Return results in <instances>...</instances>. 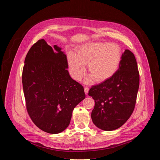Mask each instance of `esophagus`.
Returning a JSON list of instances; mask_svg holds the SVG:
<instances>
[{
  "label": "esophagus",
  "mask_w": 160,
  "mask_h": 160,
  "mask_svg": "<svg viewBox=\"0 0 160 160\" xmlns=\"http://www.w3.org/2000/svg\"><path fill=\"white\" fill-rule=\"evenodd\" d=\"M88 90H89L88 87H87V86H84V91H85V93L86 94H88Z\"/></svg>",
  "instance_id": "obj_1"
}]
</instances>
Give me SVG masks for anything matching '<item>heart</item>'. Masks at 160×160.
<instances>
[{"label":"heart","mask_w":160,"mask_h":160,"mask_svg":"<svg viewBox=\"0 0 160 160\" xmlns=\"http://www.w3.org/2000/svg\"><path fill=\"white\" fill-rule=\"evenodd\" d=\"M122 59V49L115 43L90 42L80 47L76 55H68V67L72 77L80 80L85 75L88 64L90 73L87 81L93 79L97 82H104L117 72Z\"/></svg>","instance_id":"heart-1"}]
</instances>
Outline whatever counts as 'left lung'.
Instances as JSON below:
<instances>
[{"label":"left lung","mask_w":160,"mask_h":160,"mask_svg":"<svg viewBox=\"0 0 160 160\" xmlns=\"http://www.w3.org/2000/svg\"><path fill=\"white\" fill-rule=\"evenodd\" d=\"M139 87L138 64L134 54L126 49L115 74L88 91L95 101L91 113L94 124L106 131L122 127L134 110Z\"/></svg>","instance_id":"8db88e82"}]
</instances>
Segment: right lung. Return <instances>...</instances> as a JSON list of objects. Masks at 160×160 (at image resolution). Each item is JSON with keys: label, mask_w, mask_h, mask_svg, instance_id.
<instances>
[{"label": "right lung", "mask_w": 160, "mask_h": 160, "mask_svg": "<svg viewBox=\"0 0 160 160\" xmlns=\"http://www.w3.org/2000/svg\"><path fill=\"white\" fill-rule=\"evenodd\" d=\"M61 50L38 40L26 56L22 73L30 118L40 129L53 134L68 127L73 110L85 98L83 86L70 76L66 56Z\"/></svg>", "instance_id": "right-lung-1"}]
</instances>
